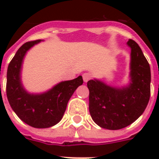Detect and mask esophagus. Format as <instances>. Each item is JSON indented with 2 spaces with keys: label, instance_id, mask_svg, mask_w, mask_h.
<instances>
[{
  "label": "esophagus",
  "instance_id": "esophagus-1",
  "mask_svg": "<svg viewBox=\"0 0 159 159\" xmlns=\"http://www.w3.org/2000/svg\"><path fill=\"white\" fill-rule=\"evenodd\" d=\"M82 77H83V81H84L85 82H87L90 79H91L92 76H91V74H90V73H87V72H86V73H83V75H82Z\"/></svg>",
  "mask_w": 159,
  "mask_h": 159
}]
</instances>
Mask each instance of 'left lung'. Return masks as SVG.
Returning <instances> with one entry per match:
<instances>
[{
	"mask_svg": "<svg viewBox=\"0 0 159 159\" xmlns=\"http://www.w3.org/2000/svg\"><path fill=\"white\" fill-rule=\"evenodd\" d=\"M127 45L131 48L128 85L112 87L95 78L87 82L92 120L100 127L111 130L134 122L143 113L150 97L149 64L135 41L129 39Z\"/></svg>",
	"mask_w": 159,
	"mask_h": 159,
	"instance_id": "left-lung-1",
	"label": "left lung"
}]
</instances>
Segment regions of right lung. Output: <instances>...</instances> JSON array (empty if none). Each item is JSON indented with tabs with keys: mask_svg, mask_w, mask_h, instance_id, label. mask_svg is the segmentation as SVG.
Here are the masks:
<instances>
[{
	"mask_svg": "<svg viewBox=\"0 0 159 159\" xmlns=\"http://www.w3.org/2000/svg\"><path fill=\"white\" fill-rule=\"evenodd\" d=\"M41 39L24 43L16 52L7 69L6 96L14 112L34 128L55 125L64 115L67 102L77 87L82 85V76L64 81L42 93L27 92L21 82V70L26 53Z\"/></svg>",
	"mask_w": 159,
	"mask_h": 159,
	"instance_id": "add662e5",
	"label": "right lung"
}]
</instances>
